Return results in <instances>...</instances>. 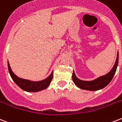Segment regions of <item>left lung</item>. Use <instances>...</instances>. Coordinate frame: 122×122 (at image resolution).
I'll return each instance as SVG.
<instances>
[{"label":"left lung","mask_w":122,"mask_h":122,"mask_svg":"<svg viewBox=\"0 0 122 122\" xmlns=\"http://www.w3.org/2000/svg\"><path fill=\"white\" fill-rule=\"evenodd\" d=\"M118 64V52L117 54L116 62L113 66V68L109 72L104 76H100L93 81H86L78 79L76 77L75 72L73 71V73H72V79L76 86L82 90H89V91H97V90H101L102 88H105L107 85H108V84L111 81L117 70Z\"/></svg>","instance_id":"left-lung-1"}]
</instances>
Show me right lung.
<instances>
[{
  "mask_svg": "<svg viewBox=\"0 0 122 122\" xmlns=\"http://www.w3.org/2000/svg\"><path fill=\"white\" fill-rule=\"evenodd\" d=\"M7 66H8V70L9 74L11 77L12 79L15 82L18 86L21 89L27 92H37L45 90L49 87L52 79L53 78V71L51 73V75L46 78L45 79L40 81H32L29 80L24 79L22 78L18 77L13 72L11 68L10 67L9 62L7 61Z\"/></svg>",
  "mask_w": 122,
  "mask_h": 122,
  "instance_id": "right-lung-1",
  "label": "right lung"
}]
</instances>
